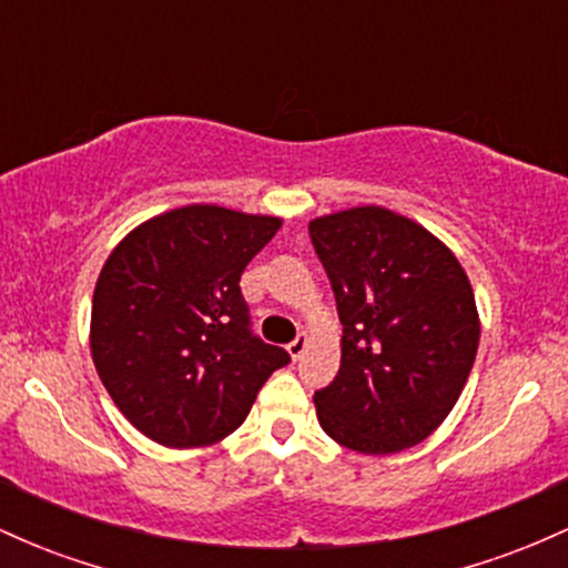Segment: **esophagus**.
Instances as JSON below:
<instances>
[{"label":"esophagus","instance_id":"34e87169","mask_svg":"<svg viewBox=\"0 0 568 568\" xmlns=\"http://www.w3.org/2000/svg\"><path fill=\"white\" fill-rule=\"evenodd\" d=\"M306 344H310V334H298L296 338H293V342L288 344V355L293 357V361H298V357L304 355V349H306Z\"/></svg>","mask_w":568,"mask_h":568}]
</instances>
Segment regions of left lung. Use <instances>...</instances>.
<instances>
[{"instance_id":"left-lung-1","label":"left lung","mask_w":568,"mask_h":568,"mask_svg":"<svg viewBox=\"0 0 568 568\" xmlns=\"http://www.w3.org/2000/svg\"><path fill=\"white\" fill-rule=\"evenodd\" d=\"M336 296L342 366L317 422L361 454H397L440 427L480 338L473 285L446 245L400 213L349 207L310 221Z\"/></svg>"}]
</instances>
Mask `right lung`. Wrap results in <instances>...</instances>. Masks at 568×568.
Listing matches in <instances>:
<instances>
[{
	"label": "right lung",
	"instance_id": "right-lung-1",
	"mask_svg": "<svg viewBox=\"0 0 568 568\" xmlns=\"http://www.w3.org/2000/svg\"><path fill=\"white\" fill-rule=\"evenodd\" d=\"M283 219L184 205L114 247L93 293L90 352L139 433L168 448L211 446L245 422L291 355L253 336L240 275Z\"/></svg>",
	"mask_w": 568,
	"mask_h": 568
}]
</instances>
